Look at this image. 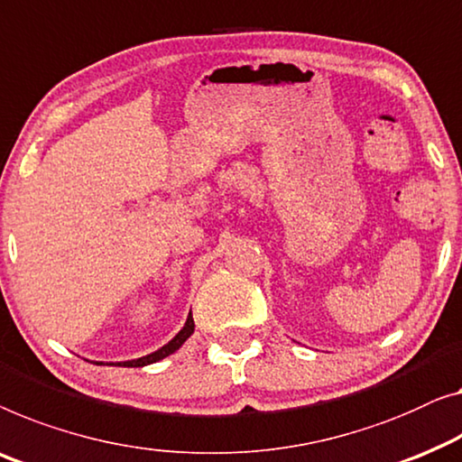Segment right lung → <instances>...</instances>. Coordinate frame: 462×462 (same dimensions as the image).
<instances>
[{"mask_svg": "<svg viewBox=\"0 0 462 462\" xmlns=\"http://www.w3.org/2000/svg\"><path fill=\"white\" fill-rule=\"evenodd\" d=\"M193 329H196V325H193V317H191V312H189V317H187L185 325H183V329L179 331L177 336L172 337L169 344L162 346V347H160V350H156V352L148 354V356H142V358H135V360H126V363H118V366H145V365L158 363V360L166 358V356H169V354L177 352L179 347H181V346L185 344V339L191 336ZM96 365H102V363H96Z\"/></svg>", "mask_w": 462, "mask_h": 462, "instance_id": "right-lung-1", "label": "right lung"}]
</instances>
